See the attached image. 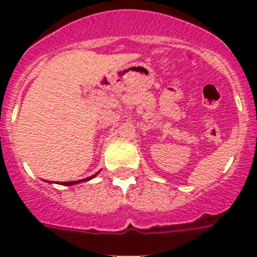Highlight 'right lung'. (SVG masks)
Returning a JSON list of instances; mask_svg holds the SVG:
<instances>
[{
	"label": "right lung",
	"mask_w": 257,
	"mask_h": 257,
	"mask_svg": "<svg viewBox=\"0 0 257 257\" xmlns=\"http://www.w3.org/2000/svg\"><path fill=\"white\" fill-rule=\"evenodd\" d=\"M98 173V172H97ZM97 173H94L93 176H90V177H88V179H84V180H78V181H64V183H60L61 185H74V184H78V183H82V181H88V180L93 179V177H96Z\"/></svg>",
	"instance_id": "obj_1"
}]
</instances>
